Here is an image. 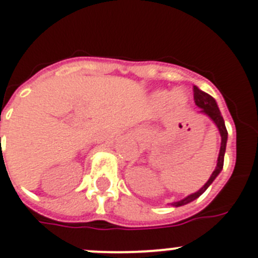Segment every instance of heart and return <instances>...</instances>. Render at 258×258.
Segmentation results:
<instances>
[{"label":"heart","mask_w":258,"mask_h":258,"mask_svg":"<svg viewBox=\"0 0 258 258\" xmlns=\"http://www.w3.org/2000/svg\"><path fill=\"white\" fill-rule=\"evenodd\" d=\"M172 99V103L174 104L175 107H182L186 104L188 97L187 94L182 90V89H175L174 92H166V90H163V92H157L155 94V102L159 104H164L168 99Z\"/></svg>","instance_id":"heart-1"}]
</instances>
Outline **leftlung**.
<instances>
[{
	"mask_svg": "<svg viewBox=\"0 0 258 258\" xmlns=\"http://www.w3.org/2000/svg\"><path fill=\"white\" fill-rule=\"evenodd\" d=\"M194 101H195V104H197L199 108H202L200 112L206 113L207 116L211 117L212 121L216 124V126L218 127V131H220L221 134V149H220V154H218V159H217V166H216V169L213 170L212 175L209 177V179L207 181V183L200 188L199 191L197 192L191 194L188 197H186L184 199L179 200V202H174L172 203V206L174 207H181L184 206V204H187V203H191L192 200L198 199V198L202 195L207 188L209 187L212 184V182L216 179L218 174L221 173L223 168V157H225V151H226V142H227V131L226 126H225V121H223V117L221 115L220 109H218L217 103L214 101V98L211 97L209 94H207L206 92H202L198 86H194Z\"/></svg>",
	"mask_w": 258,
	"mask_h": 258,
	"instance_id": "8db88e82",
	"label": "left lung"
}]
</instances>
